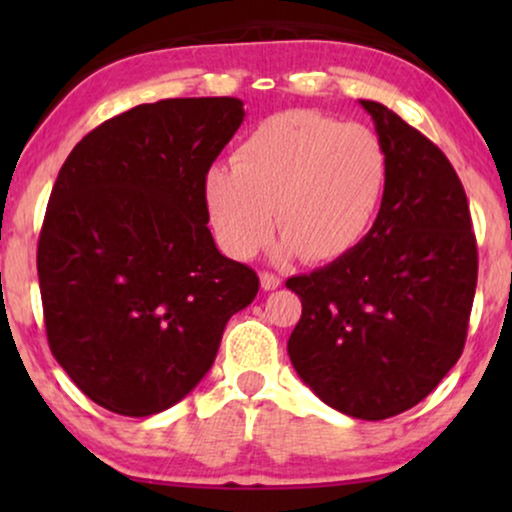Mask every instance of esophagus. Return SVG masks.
Segmentation results:
<instances>
[{
    "mask_svg": "<svg viewBox=\"0 0 512 512\" xmlns=\"http://www.w3.org/2000/svg\"><path fill=\"white\" fill-rule=\"evenodd\" d=\"M279 284H282V279L277 275H272V272H261V286L265 291H275Z\"/></svg>",
    "mask_w": 512,
    "mask_h": 512,
    "instance_id": "obj_1",
    "label": "esophagus"
}]
</instances>
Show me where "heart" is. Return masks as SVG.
I'll return each mask as SVG.
<instances>
[{
    "label": "heart",
    "instance_id": "1",
    "mask_svg": "<svg viewBox=\"0 0 512 512\" xmlns=\"http://www.w3.org/2000/svg\"><path fill=\"white\" fill-rule=\"evenodd\" d=\"M233 160L205 172L202 200L221 249L242 261L272 240L275 216L286 254H347L375 221L389 181V153L375 130L310 109L268 116Z\"/></svg>",
    "mask_w": 512,
    "mask_h": 512
}]
</instances>
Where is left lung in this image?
<instances>
[{
  "instance_id": "1",
  "label": "left lung",
  "mask_w": 512,
  "mask_h": 512,
  "mask_svg": "<svg viewBox=\"0 0 512 512\" xmlns=\"http://www.w3.org/2000/svg\"><path fill=\"white\" fill-rule=\"evenodd\" d=\"M361 107L387 146V191L354 249L286 279L303 303L286 349L321 401L377 422L417 405L459 361L478 247L445 153L384 104Z\"/></svg>"
}]
</instances>
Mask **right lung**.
Segmentation results:
<instances>
[{"instance_id": "right-lung-1", "label": "right lung", "mask_w": 512, "mask_h": 512, "mask_svg": "<svg viewBox=\"0 0 512 512\" xmlns=\"http://www.w3.org/2000/svg\"><path fill=\"white\" fill-rule=\"evenodd\" d=\"M244 121L237 97H177L88 132L60 167L37 270L51 352L102 408L149 417L198 387L258 293L216 249L202 177Z\"/></svg>"}]
</instances>
